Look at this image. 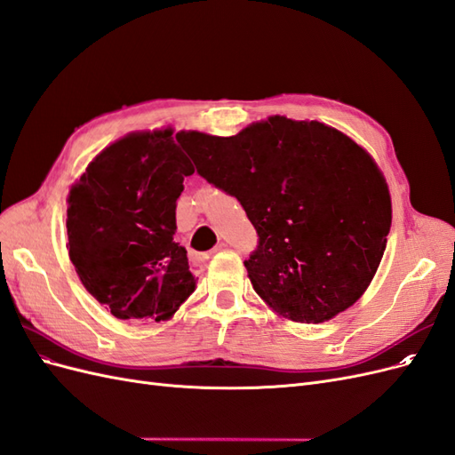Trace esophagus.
Masks as SVG:
<instances>
[{"label":"esophagus","mask_w":455,"mask_h":455,"mask_svg":"<svg viewBox=\"0 0 455 455\" xmlns=\"http://www.w3.org/2000/svg\"><path fill=\"white\" fill-rule=\"evenodd\" d=\"M226 249V243H218L214 249L211 251V254H214V252H220V251H224ZM204 258H209V256H204Z\"/></svg>","instance_id":"esophagus-1"}]
</instances>
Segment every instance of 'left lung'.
<instances>
[{
  "mask_svg": "<svg viewBox=\"0 0 455 455\" xmlns=\"http://www.w3.org/2000/svg\"><path fill=\"white\" fill-rule=\"evenodd\" d=\"M180 142L256 228L258 249L244 267L273 313L319 324L366 292L393 211L387 180L363 146L324 123L284 116L235 136L182 131Z\"/></svg>",
  "mask_w": 455,
  "mask_h": 455,
  "instance_id": "obj_1",
  "label": "left lung"
}]
</instances>
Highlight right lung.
<instances>
[{"instance_id":"1","label":"right lung","mask_w":455,"mask_h":455,"mask_svg":"<svg viewBox=\"0 0 455 455\" xmlns=\"http://www.w3.org/2000/svg\"><path fill=\"white\" fill-rule=\"evenodd\" d=\"M174 129L104 148L68 194V254L87 292L121 321H169L196 291L174 243L176 199L194 174Z\"/></svg>"}]
</instances>
